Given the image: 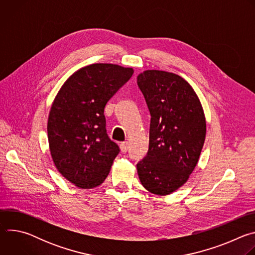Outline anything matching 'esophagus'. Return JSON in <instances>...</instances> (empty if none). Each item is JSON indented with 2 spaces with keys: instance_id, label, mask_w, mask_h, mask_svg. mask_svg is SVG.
Here are the masks:
<instances>
[{
  "instance_id": "1",
  "label": "esophagus",
  "mask_w": 255,
  "mask_h": 255,
  "mask_svg": "<svg viewBox=\"0 0 255 255\" xmlns=\"http://www.w3.org/2000/svg\"><path fill=\"white\" fill-rule=\"evenodd\" d=\"M120 148H121V151H122L123 153L127 152V150H128V142H127V141L122 142V143L120 144Z\"/></svg>"
}]
</instances>
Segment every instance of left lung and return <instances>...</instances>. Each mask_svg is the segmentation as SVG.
<instances>
[{
    "instance_id": "obj_1",
    "label": "left lung",
    "mask_w": 255,
    "mask_h": 255,
    "mask_svg": "<svg viewBox=\"0 0 255 255\" xmlns=\"http://www.w3.org/2000/svg\"><path fill=\"white\" fill-rule=\"evenodd\" d=\"M151 115L149 147L137 163L142 186L166 196L187 183L206 138V118L192 86L172 72L148 69L137 77Z\"/></svg>"
}]
</instances>
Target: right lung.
<instances>
[{
	"label": "right lung",
	"instance_id": "add662e5",
	"mask_svg": "<svg viewBox=\"0 0 255 255\" xmlns=\"http://www.w3.org/2000/svg\"><path fill=\"white\" fill-rule=\"evenodd\" d=\"M133 72L94 63L74 72L54 98L47 122L50 154L61 175L78 188H96L110 172L120 149L108 137L104 109Z\"/></svg>",
	"mask_w": 255,
	"mask_h": 255
}]
</instances>
